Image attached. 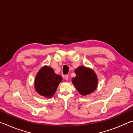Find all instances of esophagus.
Here are the masks:
<instances>
[{
  "label": "esophagus",
  "mask_w": 133,
  "mask_h": 133,
  "mask_svg": "<svg viewBox=\"0 0 133 133\" xmlns=\"http://www.w3.org/2000/svg\"><path fill=\"white\" fill-rule=\"evenodd\" d=\"M69 76L68 75H65L64 76V78H65V79H66V81H67V80H68L69 79Z\"/></svg>",
  "instance_id": "obj_1"
}]
</instances>
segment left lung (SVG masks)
<instances>
[{
    "label": "left lung",
    "instance_id": "1",
    "mask_svg": "<svg viewBox=\"0 0 133 133\" xmlns=\"http://www.w3.org/2000/svg\"><path fill=\"white\" fill-rule=\"evenodd\" d=\"M76 76L72 79L73 85L82 95H86L96 89L98 85L97 77L94 71L84 66L75 70Z\"/></svg>",
    "mask_w": 133,
    "mask_h": 133
}]
</instances>
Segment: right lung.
<instances>
[{"mask_svg": "<svg viewBox=\"0 0 133 133\" xmlns=\"http://www.w3.org/2000/svg\"><path fill=\"white\" fill-rule=\"evenodd\" d=\"M62 81V77L56 75L53 69L44 66L38 71L35 77V90L41 95L50 98L55 94Z\"/></svg>", "mask_w": 133, "mask_h": 133, "instance_id": "1", "label": "right lung"}]
</instances>
